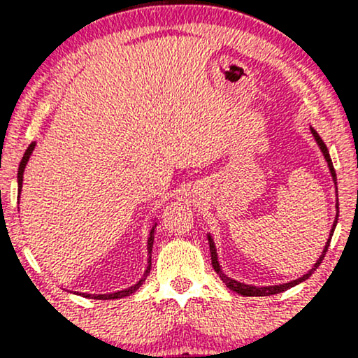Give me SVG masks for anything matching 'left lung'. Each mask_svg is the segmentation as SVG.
Instances as JSON below:
<instances>
[{
  "instance_id": "obj_1",
  "label": "left lung",
  "mask_w": 358,
  "mask_h": 358,
  "mask_svg": "<svg viewBox=\"0 0 358 358\" xmlns=\"http://www.w3.org/2000/svg\"><path fill=\"white\" fill-rule=\"evenodd\" d=\"M310 131H311V134H313V138H315L316 145H318V148H320V151H322V155H323L324 162H327L328 170H330L331 180H334V183H335L336 200H338V190H336V173H335V170H334V163H331L330 153H328V148H327V145H324V143H323V139L318 136V133H316V131L313 129V127H310ZM335 207H336V215H335L334 225H331L330 237H328L327 244H324V248H323V252L320 254V257H318V259H316V262L313 264V268H311L310 271H308L306 274H303L301 278L293 279V281H289V282H282V285H273V286H254V285H245V282H241V281H237V279L229 278L227 274H225L224 271H222V266H220V262H219V254H217V248H215V242H213L212 234H210V232H207L208 245H210V254H212V266H213V269H215V273L219 274V278L222 279V281L225 282V286H227L229 289H232L234 293H239V294H242V296H271V294L282 293V291L289 289V287H293V286L299 285V282L306 281V279L310 278L311 274L315 273L316 268H318V266L322 264V261H323L324 254H327V250H328V245H330L331 236H334V231H335V227H336V222H338V202H336Z\"/></svg>"
}]
</instances>
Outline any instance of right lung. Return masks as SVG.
Wrapping results in <instances>:
<instances>
[{
    "label": "right lung",
    "mask_w": 358,
    "mask_h": 358,
    "mask_svg": "<svg viewBox=\"0 0 358 358\" xmlns=\"http://www.w3.org/2000/svg\"><path fill=\"white\" fill-rule=\"evenodd\" d=\"M36 143L34 141L30 146L27 148V151H24L22 162H20V166H18V176H16V182H18V193L22 195V187H23V173H24V168H27L28 162H30V156L34 153ZM20 195H18V200H20ZM156 225H158V217H155L153 220H151V227H150V234H148V241H146V249H148V264H146V269L145 273H143V276L139 278V281L134 282L133 286L126 287V289H121V291H114V293H106V294H92V293H79V291H73V294H79V296H84V298H89V299H119V298H126L129 296V294L136 293L139 287L143 286V282H145V279L148 274H150V269H151V250H153V242H155V229Z\"/></svg>",
    "instance_id": "add662e5"
}]
</instances>
